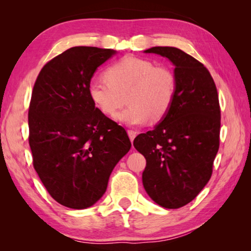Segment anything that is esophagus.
<instances>
[{
  "instance_id": "34e87169",
  "label": "esophagus",
  "mask_w": 251,
  "mask_h": 251,
  "mask_svg": "<svg viewBox=\"0 0 251 251\" xmlns=\"http://www.w3.org/2000/svg\"><path fill=\"white\" fill-rule=\"evenodd\" d=\"M127 133H128V136H129V138H130V142L133 143V141H134L135 137H136V135H137V131L128 129V130H127Z\"/></svg>"
}]
</instances>
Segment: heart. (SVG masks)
Returning a JSON list of instances; mask_svg holds the SVG:
<instances>
[{"label": "heart", "instance_id": "obj_1", "mask_svg": "<svg viewBox=\"0 0 251 251\" xmlns=\"http://www.w3.org/2000/svg\"><path fill=\"white\" fill-rule=\"evenodd\" d=\"M105 78H93L88 96L105 116H112L124 104L129 106L115 115V121L129 126L159 121L167 115L177 92V78L166 66H155L150 59L125 56L110 65Z\"/></svg>", "mask_w": 251, "mask_h": 251}]
</instances>
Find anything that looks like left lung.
Here are the masks:
<instances>
[{
	"instance_id": "obj_1",
	"label": "left lung",
	"mask_w": 251,
	"mask_h": 251,
	"mask_svg": "<svg viewBox=\"0 0 251 251\" xmlns=\"http://www.w3.org/2000/svg\"><path fill=\"white\" fill-rule=\"evenodd\" d=\"M145 53L167 57L177 92L167 115L139 134L134 147L146 158L143 185L159 206L177 209L206 186L219 148L220 106L214 79L203 64L181 50L155 46Z\"/></svg>"
}]
</instances>
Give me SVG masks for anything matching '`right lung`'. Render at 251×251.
Here are the masks:
<instances>
[{
    "mask_svg": "<svg viewBox=\"0 0 251 251\" xmlns=\"http://www.w3.org/2000/svg\"><path fill=\"white\" fill-rule=\"evenodd\" d=\"M116 50L75 46L46 63L28 108L33 166L61 205L85 209L100 199L114 167L130 150L124 127L90 100L97 67Z\"/></svg>",
    "mask_w": 251,
    "mask_h": 251,
    "instance_id": "right-lung-1",
    "label": "right lung"
}]
</instances>
